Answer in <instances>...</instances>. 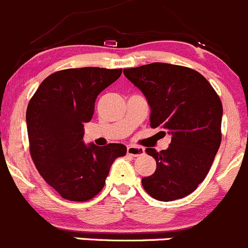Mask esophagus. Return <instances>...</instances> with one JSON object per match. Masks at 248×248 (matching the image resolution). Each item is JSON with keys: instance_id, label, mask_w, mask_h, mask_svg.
<instances>
[{"instance_id": "obj_1", "label": "esophagus", "mask_w": 248, "mask_h": 248, "mask_svg": "<svg viewBox=\"0 0 248 248\" xmlns=\"http://www.w3.org/2000/svg\"><path fill=\"white\" fill-rule=\"evenodd\" d=\"M144 153V149L140 147H136V145H128L127 147V154L132 156H140Z\"/></svg>"}]
</instances>
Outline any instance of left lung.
Wrapping results in <instances>:
<instances>
[{
	"instance_id": "1",
	"label": "left lung",
	"mask_w": 248,
	"mask_h": 248,
	"mask_svg": "<svg viewBox=\"0 0 248 248\" xmlns=\"http://www.w3.org/2000/svg\"><path fill=\"white\" fill-rule=\"evenodd\" d=\"M124 75L147 98L150 127L171 135L166 150L145 149L156 170L143 177V188L163 202L186 197L205 179L220 147V98L200 72L185 66L154 62Z\"/></svg>"
}]
</instances>
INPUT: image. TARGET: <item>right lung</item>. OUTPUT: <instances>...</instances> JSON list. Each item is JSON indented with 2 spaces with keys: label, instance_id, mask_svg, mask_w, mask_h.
Returning <instances> with one entry per match:
<instances>
[{
  "label": "right lung",
  "instance_id": "add662e5",
  "mask_svg": "<svg viewBox=\"0 0 248 248\" xmlns=\"http://www.w3.org/2000/svg\"><path fill=\"white\" fill-rule=\"evenodd\" d=\"M121 73V68L99 67L57 71L41 82L28 104L30 155L41 177L64 200L85 202L95 197L111 164L126 155L121 143H83V127L92 120L96 96Z\"/></svg>",
  "mask_w": 248,
  "mask_h": 248
}]
</instances>
